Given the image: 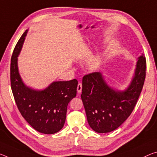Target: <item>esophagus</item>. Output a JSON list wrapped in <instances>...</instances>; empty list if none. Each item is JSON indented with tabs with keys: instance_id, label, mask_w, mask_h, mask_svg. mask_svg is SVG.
<instances>
[{
	"instance_id": "obj_1",
	"label": "esophagus",
	"mask_w": 157,
	"mask_h": 157,
	"mask_svg": "<svg viewBox=\"0 0 157 157\" xmlns=\"http://www.w3.org/2000/svg\"><path fill=\"white\" fill-rule=\"evenodd\" d=\"M82 89V85L81 83H79L78 84V87H77V91H78V93H81Z\"/></svg>"
}]
</instances>
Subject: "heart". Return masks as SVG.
<instances>
[{"instance_id": "heart-1", "label": "heart", "mask_w": 157, "mask_h": 157, "mask_svg": "<svg viewBox=\"0 0 157 157\" xmlns=\"http://www.w3.org/2000/svg\"><path fill=\"white\" fill-rule=\"evenodd\" d=\"M102 62H103V56L101 54H97L96 55L91 56L88 59L86 66L91 71H97L101 67Z\"/></svg>"}]
</instances>
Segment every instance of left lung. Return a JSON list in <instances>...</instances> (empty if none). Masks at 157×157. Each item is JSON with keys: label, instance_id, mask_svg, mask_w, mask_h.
Returning <instances> with one entry per match:
<instances>
[{"label": "left lung", "instance_id": "1", "mask_svg": "<svg viewBox=\"0 0 157 157\" xmlns=\"http://www.w3.org/2000/svg\"><path fill=\"white\" fill-rule=\"evenodd\" d=\"M145 71V57L142 54L138 58L132 80L124 91L109 86L101 73L96 72L83 77L81 98L88 123L94 131L111 132L127 119L143 89Z\"/></svg>", "mask_w": 157, "mask_h": 157}]
</instances>
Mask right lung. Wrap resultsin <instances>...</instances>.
Instances as JSON below:
<instances>
[{"instance_id":"right-lung-1","label":"right lung","mask_w":157,"mask_h":157,"mask_svg":"<svg viewBox=\"0 0 157 157\" xmlns=\"http://www.w3.org/2000/svg\"><path fill=\"white\" fill-rule=\"evenodd\" d=\"M26 30L14 47L11 58V88L22 117L35 130L44 134L57 133L65 124L67 106L76 96L78 80L53 82L43 90L27 86L19 73L17 61Z\"/></svg>"}]
</instances>
